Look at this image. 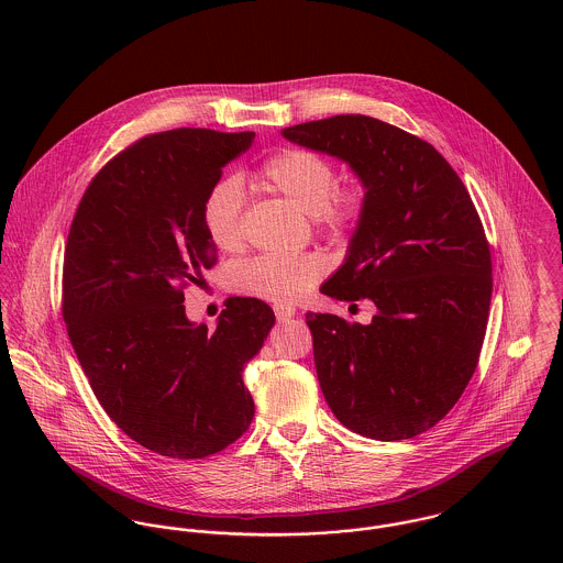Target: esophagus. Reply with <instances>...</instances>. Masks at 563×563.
<instances>
[{
    "label": "esophagus",
    "instance_id": "34e87169",
    "mask_svg": "<svg viewBox=\"0 0 563 563\" xmlns=\"http://www.w3.org/2000/svg\"><path fill=\"white\" fill-rule=\"evenodd\" d=\"M273 312H275L277 321H288V319H292V317L297 314L295 306H290V303H282V301L273 306Z\"/></svg>",
    "mask_w": 563,
    "mask_h": 563
}]
</instances>
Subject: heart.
<instances>
[{
	"mask_svg": "<svg viewBox=\"0 0 563 563\" xmlns=\"http://www.w3.org/2000/svg\"><path fill=\"white\" fill-rule=\"evenodd\" d=\"M262 184L284 197L329 230H351L360 223L366 206L364 188L338 186L335 166L308 150H284L262 164ZM244 192L239 177L217 179L201 203L206 239L219 251H236L242 244ZM329 262L321 253L257 255L232 268V288L249 297L271 301H297L321 282Z\"/></svg>",
	"mask_w": 563,
	"mask_h": 563,
	"instance_id": "heart-1",
	"label": "heart"
}]
</instances>
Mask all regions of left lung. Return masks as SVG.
I'll return each instance as SVG.
<instances>
[{
  "label": "left lung",
  "mask_w": 563,
  "mask_h": 563,
  "mask_svg": "<svg viewBox=\"0 0 563 563\" xmlns=\"http://www.w3.org/2000/svg\"><path fill=\"white\" fill-rule=\"evenodd\" d=\"M282 134L346 162L366 190L321 292L371 299L377 314L368 324L306 314L324 401L360 435L413 438L451 411L479 362L492 257L475 203L427 141L379 119L338 114Z\"/></svg>",
  "instance_id": "8db88e82"
}]
</instances>
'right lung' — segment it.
I'll list each match as a JSON object with an SVG mask.
<instances>
[{
	"mask_svg": "<svg viewBox=\"0 0 563 563\" xmlns=\"http://www.w3.org/2000/svg\"><path fill=\"white\" fill-rule=\"evenodd\" d=\"M253 132L181 128L145 136L88 184L65 246L63 319L88 384L141 446L201 460L249 429L242 382L273 310L230 297L217 329L186 319L184 288L217 264L201 203Z\"/></svg>",
	"mask_w": 563,
	"mask_h": 563,
	"instance_id": "right-lung-1",
	"label": "right lung"
}]
</instances>
